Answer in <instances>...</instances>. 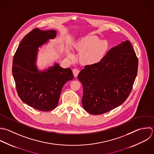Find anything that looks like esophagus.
Masks as SVG:
<instances>
[{
    "label": "esophagus",
    "mask_w": 154,
    "mask_h": 154,
    "mask_svg": "<svg viewBox=\"0 0 154 154\" xmlns=\"http://www.w3.org/2000/svg\"><path fill=\"white\" fill-rule=\"evenodd\" d=\"M79 72H80V71L78 69H77V68H74L72 70V72H73V74H74V77H77L78 75Z\"/></svg>",
    "instance_id": "obj_1"
}]
</instances>
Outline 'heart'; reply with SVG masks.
I'll return each instance as SVG.
<instances>
[{
  "mask_svg": "<svg viewBox=\"0 0 154 154\" xmlns=\"http://www.w3.org/2000/svg\"><path fill=\"white\" fill-rule=\"evenodd\" d=\"M109 44L95 35H88L83 38L76 47L82 53L80 62L83 65H95L101 62L106 56Z\"/></svg>",
  "mask_w": 154,
  "mask_h": 154,
  "instance_id": "obj_1",
  "label": "heart"
}]
</instances>
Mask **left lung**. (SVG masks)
Wrapping results in <instances>:
<instances>
[{
  "instance_id": "left-lung-1",
  "label": "left lung",
  "mask_w": 154,
  "mask_h": 154,
  "mask_svg": "<svg viewBox=\"0 0 154 154\" xmlns=\"http://www.w3.org/2000/svg\"><path fill=\"white\" fill-rule=\"evenodd\" d=\"M138 63L131 44L126 41L112 48L100 63L86 65L77 77L83 85L84 109L100 115L124 103L133 89Z\"/></svg>"
}]
</instances>
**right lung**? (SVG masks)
<instances>
[{
  "label": "right lung",
  "mask_w": 154,
  "mask_h": 154,
  "mask_svg": "<svg viewBox=\"0 0 154 154\" xmlns=\"http://www.w3.org/2000/svg\"><path fill=\"white\" fill-rule=\"evenodd\" d=\"M56 35L55 30L35 28L24 37L14 55L12 72L17 94L23 102L40 111L55 109L63 85L74 78L70 68L57 63L44 71L36 67L38 47Z\"/></svg>",
  "instance_id": "right-lung-1"
}]
</instances>
